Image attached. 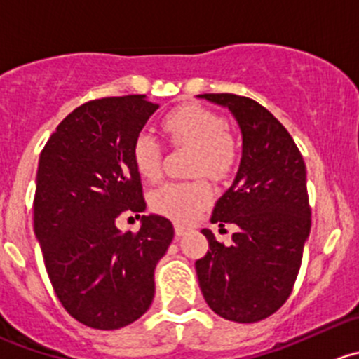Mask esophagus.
I'll list each match as a JSON object with an SVG mask.
<instances>
[{
	"label": "esophagus",
	"mask_w": 359,
	"mask_h": 359,
	"mask_svg": "<svg viewBox=\"0 0 359 359\" xmlns=\"http://www.w3.org/2000/svg\"><path fill=\"white\" fill-rule=\"evenodd\" d=\"M187 233V228H184V226L180 224H175V235L177 236H184Z\"/></svg>",
	"instance_id": "34e87169"
}]
</instances>
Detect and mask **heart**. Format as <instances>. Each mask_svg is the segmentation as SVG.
<instances>
[{
	"label": "heart",
	"mask_w": 359,
	"mask_h": 359,
	"mask_svg": "<svg viewBox=\"0 0 359 359\" xmlns=\"http://www.w3.org/2000/svg\"><path fill=\"white\" fill-rule=\"evenodd\" d=\"M163 131L170 144L194 151L191 161L193 175L226 179L238 163V147L228 135L222 116L200 105L175 109L163 119ZM135 170L144 180L154 182L161 177V145L149 131H140L131 145ZM212 189L203 179L191 182H166L152 191L151 207L158 214L177 222H189L208 207Z\"/></svg>",
	"instance_id": "b5f03b06"
}]
</instances>
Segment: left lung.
<instances>
[{
  "instance_id": "obj_1",
  "label": "left lung",
  "mask_w": 359,
  "mask_h": 359,
  "mask_svg": "<svg viewBox=\"0 0 359 359\" xmlns=\"http://www.w3.org/2000/svg\"><path fill=\"white\" fill-rule=\"evenodd\" d=\"M231 112L242 133V159L231 187L212 212V222L238 226L231 245L201 229L208 252L196 261L208 307L235 323H256L290 298L311 233L307 172L286 128L254 100L200 95Z\"/></svg>"
}]
</instances>
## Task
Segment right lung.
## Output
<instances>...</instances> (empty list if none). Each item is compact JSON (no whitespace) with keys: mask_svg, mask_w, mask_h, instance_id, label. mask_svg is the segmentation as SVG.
<instances>
[{"mask_svg":"<svg viewBox=\"0 0 359 359\" xmlns=\"http://www.w3.org/2000/svg\"><path fill=\"white\" fill-rule=\"evenodd\" d=\"M158 109L145 95L87 102L40 154L34 235L59 302L91 328L119 330L147 312L154 268L172 243L161 215H142L137 233L116 226L124 212L145 210L131 145Z\"/></svg>","mask_w":359,"mask_h":359,"instance_id":"right-lung-1","label":"right lung"}]
</instances>
